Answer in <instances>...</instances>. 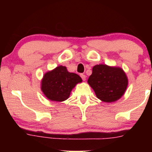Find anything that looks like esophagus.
Wrapping results in <instances>:
<instances>
[{
	"instance_id": "34e87169",
	"label": "esophagus",
	"mask_w": 152,
	"mask_h": 152,
	"mask_svg": "<svg viewBox=\"0 0 152 152\" xmlns=\"http://www.w3.org/2000/svg\"><path fill=\"white\" fill-rule=\"evenodd\" d=\"M80 77H82L83 81L86 80V75H84V74H81V75H80Z\"/></svg>"
}]
</instances>
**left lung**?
<instances>
[{
	"mask_svg": "<svg viewBox=\"0 0 152 152\" xmlns=\"http://www.w3.org/2000/svg\"><path fill=\"white\" fill-rule=\"evenodd\" d=\"M88 83L97 98L105 102H113L124 95L128 79L121 68L99 64L93 66Z\"/></svg>",
	"mask_w": 152,
	"mask_h": 152,
	"instance_id": "obj_1",
	"label": "left lung"
}]
</instances>
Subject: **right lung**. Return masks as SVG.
I'll list each match as a JSON object with an SVG mask.
<instances>
[{
  "instance_id": "right-lung-1",
  "label": "right lung",
  "mask_w": 152,
  "mask_h": 152,
  "mask_svg": "<svg viewBox=\"0 0 152 152\" xmlns=\"http://www.w3.org/2000/svg\"><path fill=\"white\" fill-rule=\"evenodd\" d=\"M82 82L78 75L69 72L66 66H59L44 74L41 88L50 100L63 102L69 97L75 85Z\"/></svg>"
}]
</instances>
